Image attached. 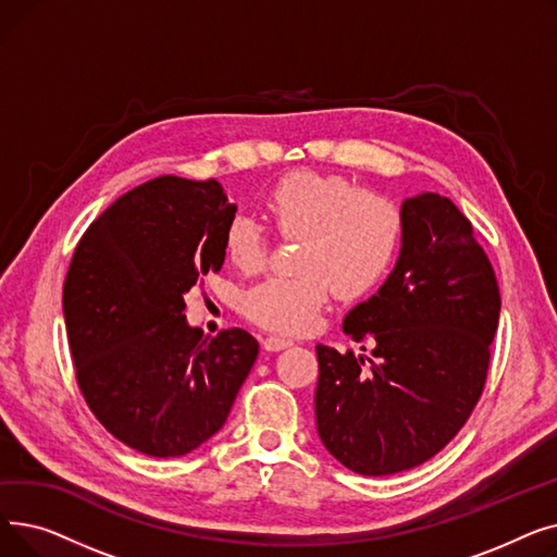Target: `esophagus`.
Returning <instances> with one entry per match:
<instances>
[{"label": "esophagus", "instance_id": "1", "mask_svg": "<svg viewBox=\"0 0 557 557\" xmlns=\"http://www.w3.org/2000/svg\"><path fill=\"white\" fill-rule=\"evenodd\" d=\"M294 341L290 338H282V336H267L263 338V349H269V352H280L284 347H290Z\"/></svg>", "mask_w": 557, "mask_h": 557}]
</instances>
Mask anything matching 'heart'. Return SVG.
I'll use <instances>...</instances> for the list:
<instances>
[{
	"mask_svg": "<svg viewBox=\"0 0 557 557\" xmlns=\"http://www.w3.org/2000/svg\"><path fill=\"white\" fill-rule=\"evenodd\" d=\"M263 208L284 239H300V273L263 280L242 300L252 323L277 334L309 332L332 288L343 300L370 294L401 248L399 205L338 173L288 171L263 196ZM225 255L239 271L257 273L269 257L267 230L246 214L234 216Z\"/></svg>",
	"mask_w": 557,
	"mask_h": 557,
	"instance_id": "obj_1",
	"label": "heart"
}]
</instances>
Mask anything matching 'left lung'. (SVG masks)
Segmentation results:
<instances>
[{
	"label": "left lung",
	"mask_w": 557,
	"mask_h": 557,
	"mask_svg": "<svg viewBox=\"0 0 557 557\" xmlns=\"http://www.w3.org/2000/svg\"><path fill=\"white\" fill-rule=\"evenodd\" d=\"M401 216L395 271L343 320L349 338L374 343V361L315 345L318 435L363 476L413 470L454 441L499 327V284L467 216L441 194L406 198Z\"/></svg>",
	"instance_id": "1"
}]
</instances>
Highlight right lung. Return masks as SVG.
<instances>
[{
	"label": "right lung",
	"mask_w": 557,
	"mask_h": 557,
	"mask_svg": "<svg viewBox=\"0 0 557 557\" xmlns=\"http://www.w3.org/2000/svg\"><path fill=\"white\" fill-rule=\"evenodd\" d=\"M232 205L216 181L160 175L116 198L81 237L63 286L76 384L131 449L178 458L225 424L259 355L239 327H189L185 294L225 259Z\"/></svg>",
	"instance_id": "1"
}]
</instances>
